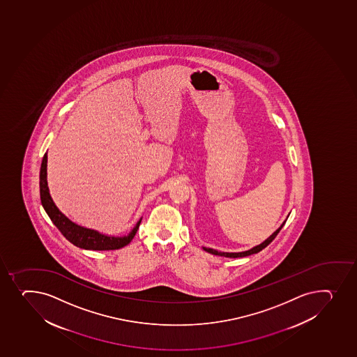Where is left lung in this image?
I'll use <instances>...</instances> for the list:
<instances>
[{
    "instance_id": "8db88e82",
    "label": "left lung",
    "mask_w": 357,
    "mask_h": 357,
    "mask_svg": "<svg viewBox=\"0 0 357 357\" xmlns=\"http://www.w3.org/2000/svg\"><path fill=\"white\" fill-rule=\"evenodd\" d=\"M284 222H286V221H284ZM284 222L281 225V227H280L279 229H276V231L273 233L272 236H269L268 239L264 241L261 245L254 247L252 250H246V252H241V253H222V252H218V250H212V248H204V250H207L208 253L214 254V255H220V257H247V255H250V254L257 253V252H260V250H262L264 248L268 246L269 243H272L273 240L275 239V236L279 234V231H281V228L283 227Z\"/></svg>"
}]
</instances>
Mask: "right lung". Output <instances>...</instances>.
<instances>
[{
  "mask_svg": "<svg viewBox=\"0 0 357 357\" xmlns=\"http://www.w3.org/2000/svg\"><path fill=\"white\" fill-rule=\"evenodd\" d=\"M47 158L48 157L45 153L43 155L42 164H40V202H42V206L45 207L49 218L52 219V222L56 227L59 228L63 236H66V239L69 240L71 243H74L75 246L79 247V248L92 250H119L121 247L126 246L128 243H130V241L133 239V236H136L142 219L137 222L136 227L133 228L129 236H124V238H114V236L100 234L98 231H93V229L81 227L59 212L49 193L48 183H47Z\"/></svg>",
  "mask_w": 357,
  "mask_h": 357,
  "instance_id": "right-lung-1",
  "label": "right lung"
}]
</instances>
